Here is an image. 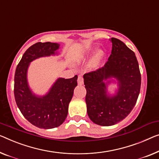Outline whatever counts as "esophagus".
<instances>
[{
	"mask_svg": "<svg viewBox=\"0 0 159 159\" xmlns=\"http://www.w3.org/2000/svg\"><path fill=\"white\" fill-rule=\"evenodd\" d=\"M78 84L79 85H83L84 84V78H83L81 75H79V78H78Z\"/></svg>",
	"mask_w": 159,
	"mask_h": 159,
	"instance_id": "34e87169",
	"label": "esophagus"
}]
</instances>
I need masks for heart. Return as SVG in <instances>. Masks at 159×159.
Segmentation results:
<instances>
[{
    "label": "heart",
    "instance_id": "obj_1",
    "mask_svg": "<svg viewBox=\"0 0 159 159\" xmlns=\"http://www.w3.org/2000/svg\"><path fill=\"white\" fill-rule=\"evenodd\" d=\"M103 55V53L102 51H101V50H98V51L96 52V54H95V56L93 58V63L94 64H97L99 61L101 60V58H102Z\"/></svg>",
    "mask_w": 159,
    "mask_h": 159
}]
</instances>
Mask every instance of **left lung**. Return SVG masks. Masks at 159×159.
Here are the masks:
<instances>
[{"label":"left lung","mask_w":159,"mask_h":159,"mask_svg":"<svg viewBox=\"0 0 159 159\" xmlns=\"http://www.w3.org/2000/svg\"><path fill=\"white\" fill-rule=\"evenodd\" d=\"M111 54L103 67L84 75L88 116L94 124L109 126L131 113L140 93L141 77L134 52L124 42L111 38ZM116 80L115 94L107 86Z\"/></svg>","instance_id":"1"}]
</instances>
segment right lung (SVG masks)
<instances>
[{"instance_id":"add662e5","label":"right lung","mask_w":159,"mask_h":159,"mask_svg":"<svg viewBox=\"0 0 159 159\" xmlns=\"http://www.w3.org/2000/svg\"><path fill=\"white\" fill-rule=\"evenodd\" d=\"M60 45L56 43H36L27 49L16 67L14 96L23 116L40 129H50L64 122L73 91L77 86V75L71 79L58 78L44 96H37L28 86L27 72L30 63L35 59L58 55Z\"/></svg>"}]
</instances>
